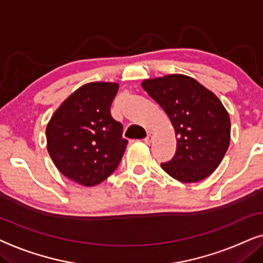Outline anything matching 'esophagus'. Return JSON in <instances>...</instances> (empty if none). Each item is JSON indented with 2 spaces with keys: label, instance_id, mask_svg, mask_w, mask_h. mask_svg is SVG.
Listing matches in <instances>:
<instances>
[{
  "label": "esophagus",
  "instance_id": "1",
  "mask_svg": "<svg viewBox=\"0 0 263 263\" xmlns=\"http://www.w3.org/2000/svg\"><path fill=\"white\" fill-rule=\"evenodd\" d=\"M153 137H154V134H153V132H148V136H146V137L144 138V141L146 142V143H148V142H150V141H152V139H153Z\"/></svg>",
  "mask_w": 263,
  "mask_h": 263
}]
</instances>
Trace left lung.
<instances>
[{
  "mask_svg": "<svg viewBox=\"0 0 263 263\" xmlns=\"http://www.w3.org/2000/svg\"><path fill=\"white\" fill-rule=\"evenodd\" d=\"M142 87L160 104L177 137L173 159L161 167L181 183H197L214 172L231 141V120L214 92L184 74L145 79Z\"/></svg>",
  "mask_w": 263,
  "mask_h": 263,
  "instance_id": "8db88e82",
  "label": "left lung"
}]
</instances>
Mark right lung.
Masks as SVG:
<instances>
[{"instance_id":"right-lung-1","label":"right lung","mask_w":263,"mask_h":263,"mask_svg":"<svg viewBox=\"0 0 263 263\" xmlns=\"http://www.w3.org/2000/svg\"><path fill=\"white\" fill-rule=\"evenodd\" d=\"M118 83H87L55 110L45 129L52 162L66 178L95 186L117 170L127 141L110 115Z\"/></svg>"}]
</instances>
